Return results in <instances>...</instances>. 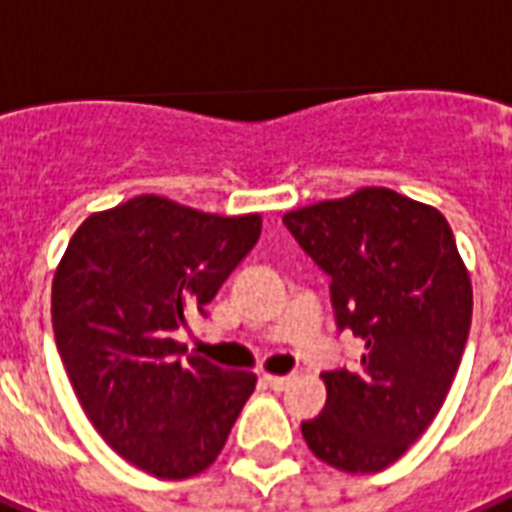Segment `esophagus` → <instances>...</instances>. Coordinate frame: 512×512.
<instances>
[{"instance_id":"34e87169","label":"esophagus","mask_w":512,"mask_h":512,"mask_svg":"<svg viewBox=\"0 0 512 512\" xmlns=\"http://www.w3.org/2000/svg\"><path fill=\"white\" fill-rule=\"evenodd\" d=\"M264 384H267L269 390L283 392L285 387L291 384V376H272V374H267V376H264Z\"/></svg>"}]
</instances>
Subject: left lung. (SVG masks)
<instances>
[{
    "instance_id": "1",
    "label": "left lung",
    "mask_w": 512,
    "mask_h": 512,
    "mask_svg": "<svg viewBox=\"0 0 512 512\" xmlns=\"http://www.w3.org/2000/svg\"><path fill=\"white\" fill-rule=\"evenodd\" d=\"M283 224L331 277L339 331L366 344L360 366L320 374L326 408L301 435L336 470L379 473L430 427L465 352L473 285L454 232L438 208L384 186Z\"/></svg>"
}]
</instances>
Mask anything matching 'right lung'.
<instances>
[{
    "instance_id": "obj_1",
    "label": "right lung",
    "mask_w": 512,
    "mask_h": 512,
    "mask_svg": "<svg viewBox=\"0 0 512 512\" xmlns=\"http://www.w3.org/2000/svg\"><path fill=\"white\" fill-rule=\"evenodd\" d=\"M261 235L259 213L219 216L141 194L87 216L53 277V331L98 435L157 478L211 467L256 387L173 339Z\"/></svg>"
}]
</instances>
